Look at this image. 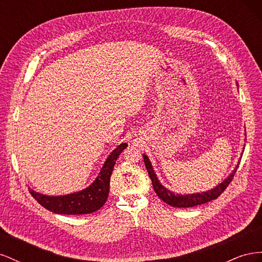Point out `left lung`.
Wrapping results in <instances>:
<instances>
[{
    "label": "left lung",
    "instance_id": "left-lung-1",
    "mask_svg": "<svg viewBox=\"0 0 262 262\" xmlns=\"http://www.w3.org/2000/svg\"><path fill=\"white\" fill-rule=\"evenodd\" d=\"M143 158H144L145 167L147 169L150 180H152V185L156 194L158 195L160 199H162L164 202L169 204L170 207H173V208H191V207H195V205H200L203 203H207L209 201L215 200L216 198H219L222 194V192H224V190L227 188V186L231 184V181L233 180L235 172L237 170V167H238V166H236L231 175H229L223 182H221V184L215 188L201 193L182 195V194H175L173 192H171L170 190L166 189L156 177V173L154 172L152 164H150L147 156L143 155Z\"/></svg>",
    "mask_w": 262,
    "mask_h": 262
}]
</instances>
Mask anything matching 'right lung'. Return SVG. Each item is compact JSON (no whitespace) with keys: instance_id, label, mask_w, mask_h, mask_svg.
<instances>
[{"instance_id":"add662e5","label":"right lung","mask_w":262,"mask_h":262,"mask_svg":"<svg viewBox=\"0 0 262 262\" xmlns=\"http://www.w3.org/2000/svg\"><path fill=\"white\" fill-rule=\"evenodd\" d=\"M126 146H128L126 143H121L110 153L98 177L90 187L82 191L57 196L38 193L30 188L29 192L45 209L57 214L76 215V214H90L97 211L106 203L109 194L110 176L113 173L114 166L117 158Z\"/></svg>"}]
</instances>
